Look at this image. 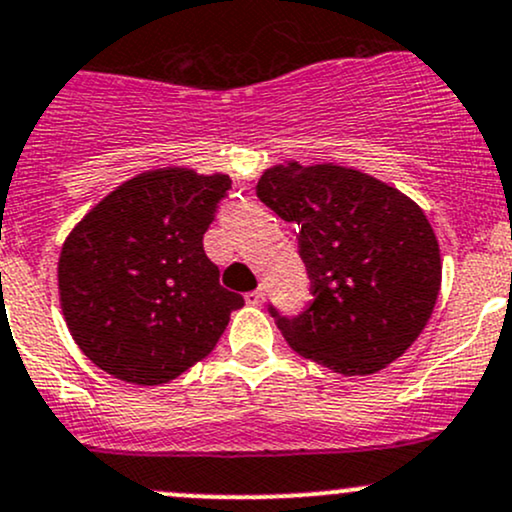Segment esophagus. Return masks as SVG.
<instances>
[{"mask_svg":"<svg viewBox=\"0 0 512 512\" xmlns=\"http://www.w3.org/2000/svg\"><path fill=\"white\" fill-rule=\"evenodd\" d=\"M245 301L250 303V306H262V303H265V291H262V289L247 291V294H245Z\"/></svg>","mask_w":512,"mask_h":512,"instance_id":"esophagus-1","label":"esophagus"}]
</instances>
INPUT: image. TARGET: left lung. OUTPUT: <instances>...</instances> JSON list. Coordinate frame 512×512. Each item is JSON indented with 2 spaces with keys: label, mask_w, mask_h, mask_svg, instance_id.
<instances>
[{
  "label": "left lung",
  "mask_w": 512,
  "mask_h": 512,
  "mask_svg": "<svg viewBox=\"0 0 512 512\" xmlns=\"http://www.w3.org/2000/svg\"><path fill=\"white\" fill-rule=\"evenodd\" d=\"M257 196L299 226L313 301L299 316L269 306L291 350L345 376L374 374L428 325L442 282L423 209L372 174L333 162L269 167Z\"/></svg>",
  "instance_id": "left-lung-1"
}]
</instances>
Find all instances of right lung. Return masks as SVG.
Instances as JSON below:
<instances>
[{"mask_svg":"<svg viewBox=\"0 0 512 512\" xmlns=\"http://www.w3.org/2000/svg\"><path fill=\"white\" fill-rule=\"evenodd\" d=\"M228 174L143 172L99 201L67 235L60 306L80 350L128 384L177 379L216 347L243 296L223 289L204 233Z\"/></svg>","mask_w":512,"mask_h":512,"instance_id":"add662e5","label":"right lung"}]
</instances>
